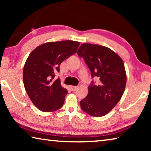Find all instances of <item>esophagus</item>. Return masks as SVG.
Wrapping results in <instances>:
<instances>
[{"instance_id":"34e87169","label":"esophagus","mask_w":151,"mask_h":151,"mask_svg":"<svg viewBox=\"0 0 151 151\" xmlns=\"http://www.w3.org/2000/svg\"><path fill=\"white\" fill-rule=\"evenodd\" d=\"M77 86H70V90L72 91H75L76 89H77Z\"/></svg>"}]
</instances>
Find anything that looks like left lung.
I'll list each match as a JSON object with an SVG mask.
<instances>
[{
	"mask_svg": "<svg viewBox=\"0 0 151 151\" xmlns=\"http://www.w3.org/2000/svg\"><path fill=\"white\" fill-rule=\"evenodd\" d=\"M77 55L83 57L91 70L92 77H98L99 85L92 82L88 93L81 107L89 115H106L116 106L124 93L127 74L121 58L109 48L99 45L83 43Z\"/></svg>",
	"mask_w": 151,
	"mask_h": 151,
	"instance_id": "obj_1",
	"label": "left lung"
}]
</instances>
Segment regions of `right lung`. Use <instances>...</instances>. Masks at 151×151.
I'll use <instances>...</instances> for the list:
<instances>
[{"label":"right lung","mask_w":151,"mask_h":151,"mask_svg":"<svg viewBox=\"0 0 151 151\" xmlns=\"http://www.w3.org/2000/svg\"><path fill=\"white\" fill-rule=\"evenodd\" d=\"M80 42L73 40L48 42L30 53L23 68L24 86L34 105L42 112H52L63 106L68 91L60 81H52L63 60L77 51Z\"/></svg>","instance_id":"1"}]
</instances>
